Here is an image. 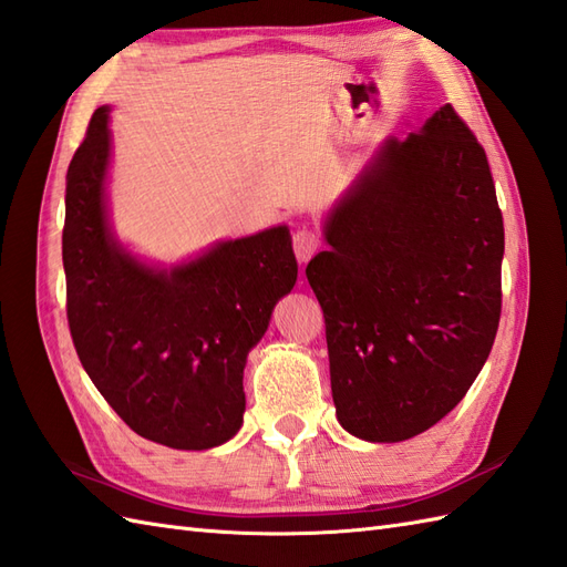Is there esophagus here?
Returning <instances> with one entry per match:
<instances>
[{
	"mask_svg": "<svg viewBox=\"0 0 567 567\" xmlns=\"http://www.w3.org/2000/svg\"><path fill=\"white\" fill-rule=\"evenodd\" d=\"M320 236H317L315 230L310 228H298L293 233V252L298 257L300 265H306V261H310V257L320 250Z\"/></svg>",
	"mask_w": 567,
	"mask_h": 567,
	"instance_id": "esophagus-1",
	"label": "esophagus"
}]
</instances>
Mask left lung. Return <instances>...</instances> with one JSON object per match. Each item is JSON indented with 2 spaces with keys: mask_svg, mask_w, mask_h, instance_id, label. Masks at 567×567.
Returning a JSON list of instances; mask_svg holds the SVG:
<instances>
[{
  "mask_svg": "<svg viewBox=\"0 0 567 567\" xmlns=\"http://www.w3.org/2000/svg\"><path fill=\"white\" fill-rule=\"evenodd\" d=\"M306 269L337 419L399 443L457 406L501 322L503 214L486 151L447 103L388 140L324 220Z\"/></svg>",
  "mask_w": 567,
  "mask_h": 567,
  "instance_id": "left-lung-1",
  "label": "left lung"
}]
</instances>
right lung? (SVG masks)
Returning a JSON list of instances; mask_svg holds the SVG:
<instances>
[{"label":"right lung","instance_id":"add662e5","mask_svg":"<svg viewBox=\"0 0 567 567\" xmlns=\"http://www.w3.org/2000/svg\"><path fill=\"white\" fill-rule=\"evenodd\" d=\"M107 113L95 110L66 171L69 331L89 378L136 435L209 450L240 431L247 353L298 279L291 233L276 226L218 243L173 269L142 265L107 226Z\"/></svg>","mask_w":567,"mask_h":567}]
</instances>
